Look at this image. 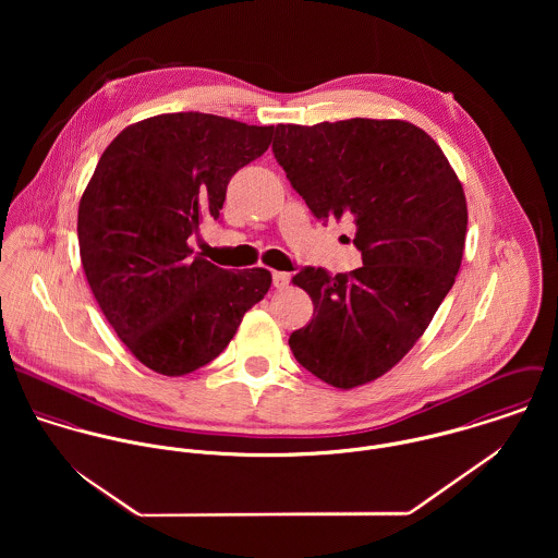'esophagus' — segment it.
<instances>
[{
	"mask_svg": "<svg viewBox=\"0 0 558 558\" xmlns=\"http://www.w3.org/2000/svg\"><path fill=\"white\" fill-rule=\"evenodd\" d=\"M272 286H275L277 290H283V288H288V286H290V272H283V270H275V272H272Z\"/></svg>",
	"mask_w": 558,
	"mask_h": 558,
	"instance_id": "1",
	"label": "esophagus"
}]
</instances>
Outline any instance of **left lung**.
I'll return each instance as SVG.
<instances>
[{"label": "left lung", "mask_w": 558, "mask_h": 558, "mask_svg": "<svg viewBox=\"0 0 558 558\" xmlns=\"http://www.w3.org/2000/svg\"><path fill=\"white\" fill-rule=\"evenodd\" d=\"M275 159L318 219L348 221L363 266L292 283L314 318L290 335L296 361L348 391L393 369L456 283L469 208L440 146L405 120L279 124Z\"/></svg>", "instance_id": "8db88e82"}]
</instances>
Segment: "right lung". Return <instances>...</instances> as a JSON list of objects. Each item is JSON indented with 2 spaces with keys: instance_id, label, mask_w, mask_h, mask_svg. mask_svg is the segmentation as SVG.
I'll use <instances>...</instances> for the list:
<instances>
[{
  "instance_id": "right-lung-1",
  "label": "right lung",
  "mask_w": 558,
  "mask_h": 558,
  "mask_svg": "<svg viewBox=\"0 0 558 558\" xmlns=\"http://www.w3.org/2000/svg\"><path fill=\"white\" fill-rule=\"evenodd\" d=\"M272 133L213 113H160L126 126L98 160L81 195V264L102 316L148 369L204 367L266 296V268H219L189 239L219 219L228 182Z\"/></svg>"
}]
</instances>
